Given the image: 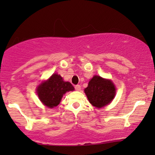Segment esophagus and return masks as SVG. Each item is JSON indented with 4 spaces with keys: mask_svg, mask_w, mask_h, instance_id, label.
Here are the masks:
<instances>
[{
    "mask_svg": "<svg viewBox=\"0 0 155 155\" xmlns=\"http://www.w3.org/2000/svg\"><path fill=\"white\" fill-rule=\"evenodd\" d=\"M75 90H77V91H80L81 90V86L79 84H77L75 86Z\"/></svg>",
    "mask_w": 155,
    "mask_h": 155,
    "instance_id": "34e87169",
    "label": "esophagus"
}]
</instances>
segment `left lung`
<instances>
[{
    "instance_id": "left-lung-1",
    "label": "left lung",
    "mask_w": 155,
    "mask_h": 155,
    "mask_svg": "<svg viewBox=\"0 0 155 155\" xmlns=\"http://www.w3.org/2000/svg\"><path fill=\"white\" fill-rule=\"evenodd\" d=\"M84 92L90 104L100 108L111 102L116 95V88L111 80L94 76L89 81Z\"/></svg>"
}]
</instances>
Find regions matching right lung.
I'll list each match as a JSON object with an SVG mask.
<instances>
[{"instance_id": "right-lung-1", "label": "right lung", "mask_w": 155, "mask_h": 155, "mask_svg": "<svg viewBox=\"0 0 155 155\" xmlns=\"http://www.w3.org/2000/svg\"><path fill=\"white\" fill-rule=\"evenodd\" d=\"M74 90L71 84L64 81L60 75L54 74L49 79L38 85L37 95L44 105L49 108H54L60 104L65 92Z\"/></svg>"}]
</instances>
